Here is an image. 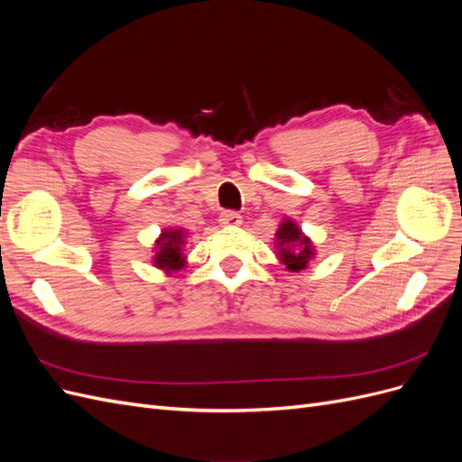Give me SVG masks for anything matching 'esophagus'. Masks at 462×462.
<instances>
[{
    "label": "esophagus",
    "instance_id": "obj_1",
    "mask_svg": "<svg viewBox=\"0 0 462 462\" xmlns=\"http://www.w3.org/2000/svg\"><path fill=\"white\" fill-rule=\"evenodd\" d=\"M219 223H221V226L236 227V226H241V223H243V217H241V214L233 212V209H226V212H221V216H219Z\"/></svg>",
    "mask_w": 462,
    "mask_h": 462
}]
</instances>
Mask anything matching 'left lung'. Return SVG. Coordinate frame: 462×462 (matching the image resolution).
Segmentation results:
<instances>
[{
    "mask_svg": "<svg viewBox=\"0 0 462 462\" xmlns=\"http://www.w3.org/2000/svg\"><path fill=\"white\" fill-rule=\"evenodd\" d=\"M279 258L287 265L291 272H299L306 268V263L312 258V243L306 239L300 229L292 221H283L277 231Z\"/></svg>",
    "mask_w": 462,
    "mask_h": 462,
    "instance_id": "8db88e82",
    "label": "left lung"
}]
</instances>
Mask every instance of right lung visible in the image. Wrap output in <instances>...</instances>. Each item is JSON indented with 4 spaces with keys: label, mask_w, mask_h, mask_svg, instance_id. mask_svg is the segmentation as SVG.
<instances>
[{
    "label": "right lung",
    "mask_w": 462,
    "mask_h": 462,
    "mask_svg": "<svg viewBox=\"0 0 462 462\" xmlns=\"http://www.w3.org/2000/svg\"><path fill=\"white\" fill-rule=\"evenodd\" d=\"M180 231H165L162 233V239L158 241V253H156V265L165 270H177L183 263L180 256Z\"/></svg>",
    "instance_id": "right-lung-1"
}]
</instances>
